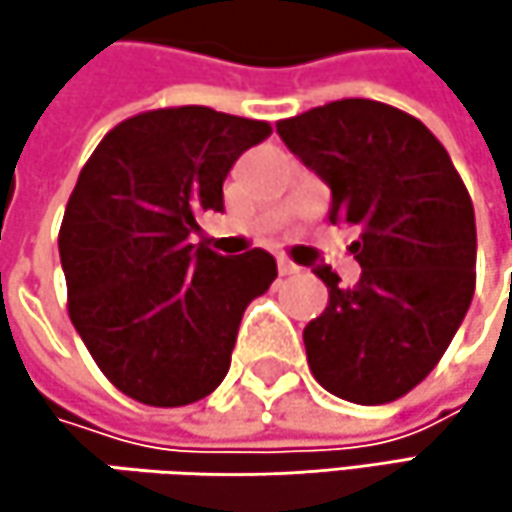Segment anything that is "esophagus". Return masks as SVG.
<instances>
[{"mask_svg":"<svg viewBox=\"0 0 512 512\" xmlns=\"http://www.w3.org/2000/svg\"><path fill=\"white\" fill-rule=\"evenodd\" d=\"M278 272H281V275H296L299 266H296L293 260H287V257H278Z\"/></svg>","mask_w":512,"mask_h":512,"instance_id":"1","label":"esophagus"}]
</instances>
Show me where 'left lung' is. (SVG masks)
I'll return each instance as SVG.
<instances>
[{"label":"left lung","mask_w":512,"mask_h":512,"mask_svg":"<svg viewBox=\"0 0 512 512\" xmlns=\"http://www.w3.org/2000/svg\"><path fill=\"white\" fill-rule=\"evenodd\" d=\"M329 189L332 225H356L361 266L329 287L302 332L314 379L341 400L379 406L412 391L445 356L474 296L477 228L468 189L442 142L376 100H335L275 124Z\"/></svg>","instance_id":"left-lung-1"}]
</instances>
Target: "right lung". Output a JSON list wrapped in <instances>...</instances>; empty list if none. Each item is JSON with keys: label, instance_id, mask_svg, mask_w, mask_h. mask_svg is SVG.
Instances as JSON below:
<instances>
[{"label": "right lung", "instance_id": "add662e5", "mask_svg": "<svg viewBox=\"0 0 512 512\" xmlns=\"http://www.w3.org/2000/svg\"><path fill=\"white\" fill-rule=\"evenodd\" d=\"M266 136V121L207 106L156 109L109 130L79 171L58 234L67 311L127 397L186 406L225 379L240 320L278 266L192 234L201 213L225 210L228 171Z\"/></svg>", "mask_w": 512, "mask_h": 512}]
</instances>
